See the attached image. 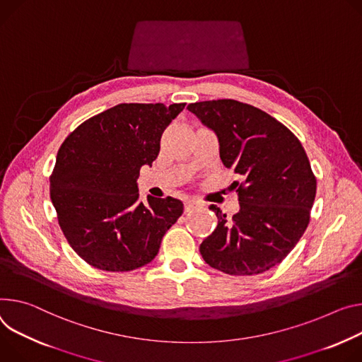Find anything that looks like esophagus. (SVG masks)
Instances as JSON below:
<instances>
[{"mask_svg": "<svg viewBox=\"0 0 362 362\" xmlns=\"http://www.w3.org/2000/svg\"><path fill=\"white\" fill-rule=\"evenodd\" d=\"M199 204L196 202V201H193V199H187L186 202H185V206H186V211H190V209H193L194 206H198Z\"/></svg>", "mask_w": 362, "mask_h": 362, "instance_id": "esophagus-1", "label": "esophagus"}]
</instances>
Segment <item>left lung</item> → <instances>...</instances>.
<instances>
[{
	"label": "left lung",
	"instance_id": "left-lung-1",
	"mask_svg": "<svg viewBox=\"0 0 362 362\" xmlns=\"http://www.w3.org/2000/svg\"><path fill=\"white\" fill-rule=\"evenodd\" d=\"M187 110L211 128L234 182L240 211L228 219L219 208L215 231L199 251L225 274L254 276L280 264L306 231L316 194L308 154L291 131L252 105L218 100L189 104Z\"/></svg>",
	"mask_w": 362,
	"mask_h": 362
}]
</instances>
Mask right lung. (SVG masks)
I'll use <instances>...</instances> for the list:
<instances>
[{"instance_id": "right-lung-1", "label": "right lung", "mask_w": 362, "mask_h": 362, "mask_svg": "<svg viewBox=\"0 0 362 362\" xmlns=\"http://www.w3.org/2000/svg\"><path fill=\"white\" fill-rule=\"evenodd\" d=\"M186 104H119L82 122L57 151L50 199L64 238L89 266L131 272L157 255L179 199L140 201L137 179Z\"/></svg>"}]
</instances>
